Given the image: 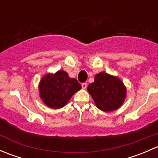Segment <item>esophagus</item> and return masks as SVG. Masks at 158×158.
<instances>
[{
  "mask_svg": "<svg viewBox=\"0 0 158 158\" xmlns=\"http://www.w3.org/2000/svg\"><path fill=\"white\" fill-rule=\"evenodd\" d=\"M87 87V83H85V82H84V83H82V88L83 89H85Z\"/></svg>",
  "mask_w": 158,
  "mask_h": 158,
  "instance_id": "esophagus-1",
  "label": "esophagus"
}]
</instances>
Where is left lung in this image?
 <instances>
[{"label": "left lung", "instance_id": "1", "mask_svg": "<svg viewBox=\"0 0 158 158\" xmlns=\"http://www.w3.org/2000/svg\"><path fill=\"white\" fill-rule=\"evenodd\" d=\"M88 92L98 109L112 111L122 106L126 97V88L116 76L102 72L95 76V81L88 85Z\"/></svg>", "mask_w": 158, "mask_h": 158}]
</instances>
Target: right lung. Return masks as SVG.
Masks as SVG:
<instances>
[{"instance_id": "obj_1", "label": "right lung", "mask_w": 158, "mask_h": 158, "mask_svg": "<svg viewBox=\"0 0 158 158\" xmlns=\"http://www.w3.org/2000/svg\"><path fill=\"white\" fill-rule=\"evenodd\" d=\"M82 88L76 79L69 78L63 70L48 73L39 84L40 96L44 104L51 109H60L66 106L73 96Z\"/></svg>"}]
</instances>
